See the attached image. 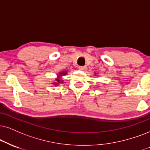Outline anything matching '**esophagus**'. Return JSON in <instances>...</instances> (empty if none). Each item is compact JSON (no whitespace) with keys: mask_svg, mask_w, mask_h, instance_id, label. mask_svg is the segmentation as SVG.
<instances>
[{"mask_svg":"<svg viewBox=\"0 0 150 150\" xmlns=\"http://www.w3.org/2000/svg\"><path fill=\"white\" fill-rule=\"evenodd\" d=\"M79 69L81 71H86L87 69V67H79Z\"/></svg>","mask_w":150,"mask_h":150,"instance_id":"34e87169","label":"esophagus"}]
</instances>
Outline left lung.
I'll return each mask as SVG.
<instances>
[{"mask_svg":"<svg viewBox=\"0 0 150 150\" xmlns=\"http://www.w3.org/2000/svg\"><path fill=\"white\" fill-rule=\"evenodd\" d=\"M95 76H96V75H95Z\"/></svg>","mask_w":150,"mask_h":150,"instance_id":"obj_1","label":"left lung"}]
</instances>
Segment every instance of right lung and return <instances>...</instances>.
<instances>
[{"label":"right lung","instance_id":"obj_1","mask_svg":"<svg viewBox=\"0 0 150 150\" xmlns=\"http://www.w3.org/2000/svg\"><path fill=\"white\" fill-rule=\"evenodd\" d=\"M67 74V71H62L60 72H59L58 76H57V78H55V81H53L52 83V84L53 86H58L59 84L60 83H63V81L62 80V76H65Z\"/></svg>","mask_w":150,"mask_h":150}]
</instances>
